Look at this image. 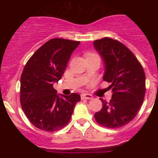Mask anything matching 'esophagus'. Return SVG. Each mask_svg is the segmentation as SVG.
<instances>
[{
  "instance_id": "34e87169",
  "label": "esophagus",
  "mask_w": 158,
  "mask_h": 158,
  "mask_svg": "<svg viewBox=\"0 0 158 158\" xmlns=\"http://www.w3.org/2000/svg\"><path fill=\"white\" fill-rule=\"evenodd\" d=\"M93 98V96L91 94L89 93H83L81 94V99H86V100H92Z\"/></svg>"
}]
</instances>
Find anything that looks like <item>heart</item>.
<instances>
[{
  "label": "heart",
  "instance_id": "1",
  "mask_svg": "<svg viewBox=\"0 0 158 158\" xmlns=\"http://www.w3.org/2000/svg\"><path fill=\"white\" fill-rule=\"evenodd\" d=\"M89 54H93V53H90V54H88L87 55H89Z\"/></svg>",
  "mask_w": 158,
  "mask_h": 158
}]
</instances>
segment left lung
<instances>
[{"instance_id":"1","label":"left lung","mask_w":158,"mask_h":158,"mask_svg":"<svg viewBox=\"0 0 158 158\" xmlns=\"http://www.w3.org/2000/svg\"><path fill=\"white\" fill-rule=\"evenodd\" d=\"M105 63V81L111 83L109 102L100 99L101 110L95 113L96 123L107 128H118L133 120L146 93V75L135 54L121 42L104 37L93 41Z\"/></svg>"}]
</instances>
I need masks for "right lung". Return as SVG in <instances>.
Returning <instances> with one entry per match:
<instances>
[{
  "instance_id": "right-lung-1",
  "label": "right lung",
  "mask_w": 158,
  "mask_h": 158,
  "mask_svg": "<svg viewBox=\"0 0 158 158\" xmlns=\"http://www.w3.org/2000/svg\"><path fill=\"white\" fill-rule=\"evenodd\" d=\"M79 41L52 39L38 49L25 65L20 77V104L28 120L47 132L69 123L80 95L59 97L54 82L62 78L71 54Z\"/></svg>"
}]
</instances>
